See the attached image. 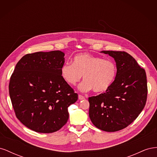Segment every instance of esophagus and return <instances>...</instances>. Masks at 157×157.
Returning <instances> with one entry per match:
<instances>
[{"mask_svg": "<svg viewBox=\"0 0 157 157\" xmlns=\"http://www.w3.org/2000/svg\"><path fill=\"white\" fill-rule=\"evenodd\" d=\"M85 98L82 96V95H80V94H79L78 95V99H80V100H82V99H84Z\"/></svg>", "mask_w": 157, "mask_h": 157, "instance_id": "1", "label": "esophagus"}]
</instances>
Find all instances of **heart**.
<instances>
[{
  "mask_svg": "<svg viewBox=\"0 0 157 157\" xmlns=\"http://www.w3.org/2000/svg\"><path fill=\"white\" fill-rule=\"evenodd\" d=\"M117 67L111 59L89 53L76 55L73 63H66L61 69V75L65 81L75 86L83 77L84 81L79 86L82 92L92 90L99 93L105 92L115 80Z\"/></svg>",
  "mask_w": 157,
  "mask_h": 157,
  "instance_id": "b5f03b06",
  "label": "heart"
}]
</instances>
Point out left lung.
<instances>
[{"label": "left lung", "instance_id": "8db88e82", "mask_svg": "<svg viewBox=\"0 0 157 157\" xmlns=\"http://www.w3.org/2000/svg\"><path fill=\"white\" fill-rule=\"evenodd\" d=\"M115 59V80L105 92L88 98L89 117L93 124L105 132H117L134 122L147 98L145 71L124 51H102Z\"/></svg>", "mask_w": 157, "mask_h": 157}]
</instances>
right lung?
<instances>
[{
    "label": "right lung",
    "instance_id": "add662e5",
    "mask_svg": "<svg viewBox=\"0 0 157 157\" xmlns=\"http://www.w3.org/2000/svg\"><path fill=\"white\" fill-rule=\"evenodd\" d=\"M64 56L59 50L27 54L11 75L9 94L16 116L33 131L61 129L68 121V107L78 99L61 75Z\"/></svg>",
    "mask_w": 157,
    "mask_h": 157
}]
</instances>
